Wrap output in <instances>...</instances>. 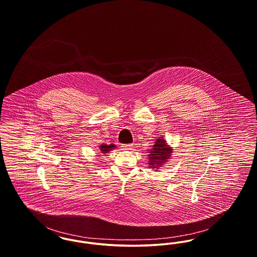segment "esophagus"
<instances>
[{
	"mask_svg": "<svg viewBox=\"0 0 257 257\" xmlns=\"http://www.w3.org/2000/svg\"><path fill=\"white\" fill-rule=\"evenodd\" d=\"M133 147L134 146L132 145V144H123V145L121 146L123 151H130V150L133 149Z\"/></svg>",
	"mask_w": 257,
	"mask_h": 257,
	"instance_id": "esophagus-1",
	"label": "esophagus"
}]
</instances>
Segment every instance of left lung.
Here are the masks:
<instances>
[{"instance_id":"obj_1","label":"left lung","mask_w":257,"mask_h":257,"mask_svg":"<svg viewBox=\"0 0 257 257\" xmlns=\"http://www.w3.org/2000/svg\"><path fill=\"white\" fill-rule=\"evenodd\" d=\"M153 148L151 150H148V157H149V167L151 169H159L162 167L163 164H165L169 160L172 155V148L169 147L165 139H163L162 136L157 138Z\"/></svg>"}]
</instances>
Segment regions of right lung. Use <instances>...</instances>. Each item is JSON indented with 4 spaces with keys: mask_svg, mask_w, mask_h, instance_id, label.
Listing matches in <instances>:
<instances>
[{
    "mask_svg": "<svg viewBox=\"0 0 257 257\" xmlns=\"http://www.w3.org/2000/svg\"><path fill=\"white\" fill-rule=\"evenodd\" d=\"M114 148H116V146L114 145V144H110V145L101 144L100 146V151L102 154H107L108 152H110Z\"/></svg>",
    "mask_w": 257,
    "mask_h": 257,
    "instance_id": "add662e5",
    "label": "right lung"
}]
</instances>
